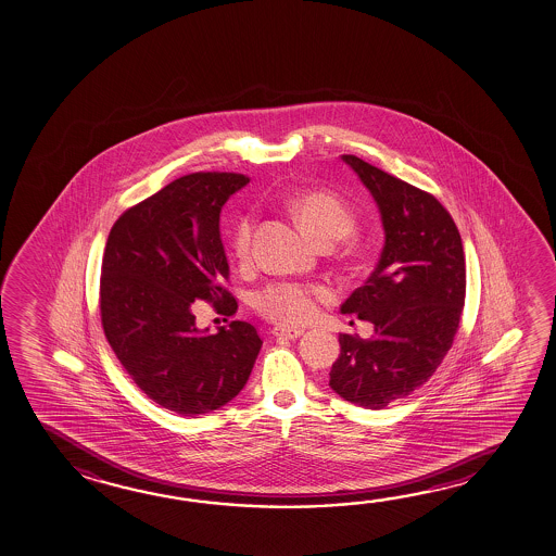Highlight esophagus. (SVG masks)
Here are the masks:
<instances>
[{"label":"esophagus","mask_w":556,"mask_h":556,"mask_svg":"<svg viewBox=\"0 0 556 556\" xmlns=\"http://www.w3.org/2000/svg\"><path fill=\"white\" fill-rule=\"evenodd\" d=\"M301 328H275L274 336L275 338H282V340H296V338H301L302 336Z\"/></svg>","instance_id":"obj_1"}]
</instances>
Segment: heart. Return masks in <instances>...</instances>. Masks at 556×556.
I'll return each instance as SVG.
<instances>
[{"label": "heart", "mask_w": 556, "mask_h": 556, "mask_svg": "<svg viewBox=\"0 0 556 556\" xmlns=\"http://www.w3.org/2000/svg\"><path fill=\"white\" fill-rule=\"evenodd\" d=\"M292 213L296 216L304 235L316 244L321 240L338 242L353 228V215L338 197L321 191L304 193L292 201ZM252 240V220L240 218L230 238V245L238 260H245L250 254ZM318 294L311 287L299 282H271L255 294V308L267 320L281 326H302L314 318L318 311Z\"/></svg>", "instance_id": "b5f03b06"}]
</instances>
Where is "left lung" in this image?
<instances>
[{
	"instance_id": "8db88e82",
	"label": "left lung",
	"mask_w": 556,
	"mask_h": 556,
	"mask_svg": "<svg viewBox=\"0 0 556 556\" xmlns=\"http://www.w3.org/2000/svg\"><path fill=\"white\" fill-rule=\"evenodd\" d=\"M341 160L379 206L384 245L369 279L340 306L370 321L375 336L341 333L330 387L351 404L380 409L421 387L451 350L465 306V252L435 197L361 157Z\"/></svg>"
}]
</instances>
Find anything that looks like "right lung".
Segmentation results:
<instances>
[{
  "instance_id": "1",
  "label": "right lung",
  "mask_w": 556,
  "mask_h": 556,
  "mask_svg": "<svg viewBox=\"0 0 556 556\" xmlns=\"http://www.w3.org/2000/svg\"><path fill=\"white\" fill-rule=\"evenodd\" d=\"M240 174L179 177L118 216L101 264V321L138 389L162 408L199 416L250 379L262 343L248 321L199 330L193 302L235 314L220 211L248 186Z\"/></svg>"
}]
</instances>
